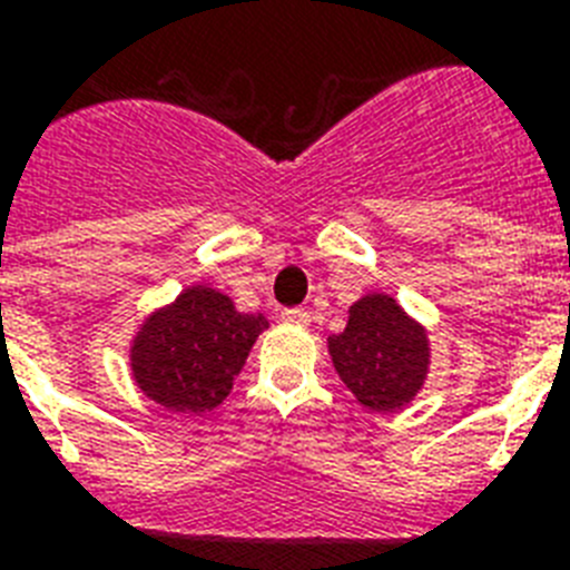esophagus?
Masks as SVG:
<instances>
[{"instance_id":"34e87169","label":"esophagus","mask_w":570,"mask_h":570,"mask_svg":"<svg viewBox=\"0 0 570 570\" xmlns=\"http://www.w3.org/2000/svg\"><path fill=\"white\" fill-rule=\"evenodd\" d=\"M281 322L284 325H295V328H307L311 325V313L302 311V307H293V311L281 313Z\"/></svg>"}]
</instances>
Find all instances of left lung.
<instances>
[{"mask_svg":"<svg viewBox=\"0 0 570 570\" xmlns=\"http://www.w3.org/2000/svg\"><path fill=\"white\" fill-rule=\"evenodd\" d=\"M328 352L355 399L366 411H399L423 387L429 373V334L396 298L370 293L348 307L343 334H331Z\"/></svg>","mask_w":570,"mask_h":570,"instance_id":"left-lung-1","label":"left lung"}]
</instances>
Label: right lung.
Here are the masks:
<instances>
[{"instance_id":"obj_1","label":"right lung","mask_w":570,"mask_h":570,"mask_svg":"<svg viewBox=\"0 0 570 570\" xmlns=\"http://www.w3.org/2000/svg\"><path fill=\"white\" fill-rule=\"evenodd\" d=\"M268 328L263 313H239L230 295L189 286L150 313L129 346L138 390L177 414L222 405L250 346Z\"/></svg>"}]
</instances>
